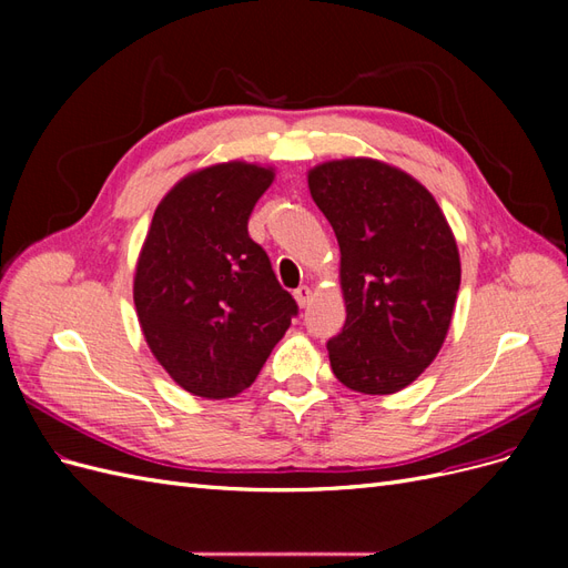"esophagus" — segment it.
<instances>
[{"mask_svg": "<svg viewBox=\"0 0 568 568\" xmlns=\"http://www.w3.org/2000/svg\"><path fill=\"white\" fill-rule=\"evenodd\" d=\"M294 296H296V303H298L301 307H305L307 303H311V298H313V288H311V286H298V288L294 291Z\"/></svg>", "mask_w": 568, "mask_h": 568, "instance_id": "34e87169", "label": "esophagus"}]
</instances>
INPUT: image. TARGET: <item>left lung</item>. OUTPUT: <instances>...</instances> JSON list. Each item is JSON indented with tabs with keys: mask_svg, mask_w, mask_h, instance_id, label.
I'll use <instances>...</instances> for the list:
<instances>
[{
	"mask_svg": "<svg viewBox=\"0 0 568 568\" xmlns=\"http://www.w3.org/2000/svg\"><path fill=\"white\" fill-rule=\"evenodd\" d=\"M313 201L341 248L346 324L329 338L336 379L388 395L434 363L459 291L453 230L415 178L372 159H343L307 173Z\"/></svg>",
	"mask_w": 568,
	"mask_h": 568,
	"instance_id": "obj_1",
	"label": "left lung"
}]
</instances>
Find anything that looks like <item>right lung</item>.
<instances>
[{
    "label": "right lung",
    "instance_id": "1",
    "mask_svg": "<svg viewBox=\"0 0 568 568\" xmlns=\"http://www.w3.org/2000/svg\"><path fill=\"white\" fill-rule=\"evenodd\" d=\"M274 173L230 161L180 180L159 203L134 272V307L163 369L192 395L232 398L261 374L298 305L248 236Z\"/></svg>",
    "mask_w": 568,
    "mask_h": 568
}]
</instances>
